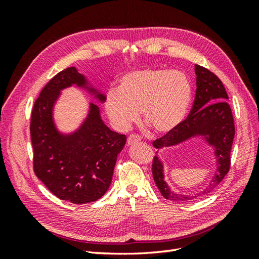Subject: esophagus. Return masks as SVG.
<instances>
[{"label":"esophagus","instance_id":"1","mask_svg":"<svg viewBox=\"0 0 259 259\" xmlns=\"http://www.w3.org/2000/svg\"><path fill=\"white\" fill-rule=\"evenodd\" d=\"M140 137L137 136V135H130L128 137V140H126V142H128V145H135V144H138V142H140Z\"/></svg>","mask_w":259,"mask_h":259}]
</instances>
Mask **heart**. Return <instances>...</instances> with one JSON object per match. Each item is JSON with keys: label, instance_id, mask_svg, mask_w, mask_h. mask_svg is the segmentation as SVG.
<instances>
[{"label": "heart", "instance_id": "obj_1", "mask_svg": "<svg viewBox=\"0 0 259 259\" xmlns=\"http://www.w3.org/2000/svg\"><path fill=\"white\" fill-rule=\"evenodd\" d=\"M191 100V85L179 71L150 69L125 74L118 90L110 91L104 103L111 123L129 129L139 118L158 134H167L183 122Z\"/></svg>", "mask_w": 259, "mask_h": 259}]
</instances>
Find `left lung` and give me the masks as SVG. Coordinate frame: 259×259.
I'll return each mask as SVG.
<instances>
[{"instance_id":"1","label":"left lung","mask_w":259,"mask_h":259,"mask_svg":"<svg viewBox=\"0 0 259 259\" xmlns=\"http://www.w3.org/2000/svg\"><path fill=\"white\" fill-rule=\"evenodd\" d=\"M195 72L197 89L188 117L177 128L156 139L152 145L157 149H160L179 145L191 137H205L208 144L214 147L218 166L210 185L202 191V194H208L216 188L229 171L235 123L232 109L227 102L228 95L222 80L211 71L198 64H195ZM152 176L158 189L166 199L188 201L199 196H184L170 190L163 180V167L157 156L152 160Z\"/></svg>"}]
</instances>
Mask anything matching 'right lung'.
I'll return each instance as SVG.
<instances>
[{
    "label": "right lung",
    "mask_w": 259,
    "mask_h": 259,
    "mask_svg": "<svg viewBox=\"0 0 259 259\" xmlns=\"http://www.w3.org/2000/svg\"><path fill=\"white\" fill-rule=\"evenodd\" d=\"M85 83L84 76L74 67L54 75L35 100L30 122L34 174L59 199L73 203L96 201L106 194L117 156L126 141L124 135L114 133L102 122L99 108L93 103L78 131L69 136L58 133L52 108L60 91ZM97 98L104 101L100 93Z\"/></svg>",
    "instance_id": "right-lung-1"
}]
</instances>
